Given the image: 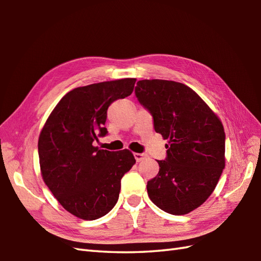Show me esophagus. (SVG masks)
Wrapping results in <instances>:
<instances>
[{"instance_id": "obj_1", "label": "esophagus", "mask_w": 261, "mask_h": 261, "mask_svg": "<svg viewBox=\"0 0 261 261\" xmlns=\"http://www.w3.org/2000/svg\"><path fill=\"white\" fill-rule=\"evenodd\" d=\"M135 158H136V160L138 163H140V162H142L143 159H146L147 158V154L146 153H135Z\"/></svg>"}]
</instances>
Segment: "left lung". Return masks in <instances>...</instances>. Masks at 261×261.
Instances as JSON below:
<instances>
[{"mask_svg":"<svg viewBox=\"0 0 261 261\" xmlns=\"http://www.w3.org/2000/svg\"><path fill=\"white\" fill-rule=\"evenodd\" d=\"M135 93L152 115L154 131L169 140L167 156L157 160L158 175L147 184L148 195L169 214L190 213L213 193L224 169L222 122L181 83L143 80Z\"/></svg>","mask_w":261,"mask_h":261,"instance_id":"left-lung-1","label":"left lung"}]
</instances>
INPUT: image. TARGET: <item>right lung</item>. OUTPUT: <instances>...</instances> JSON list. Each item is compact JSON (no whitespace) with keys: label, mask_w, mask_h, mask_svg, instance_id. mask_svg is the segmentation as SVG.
I'll list each match as a JSON object with an SVG mask.
<instances>
[{"label":"right lung","mask_w":261,"mask_h":261,"mask_svg":"<svg viewBox=\"0 0 261 261\" xmlns=\"http://www.w3.org/2000/svg\"><path fill=\"white\" fill-rule=\"evenodd\" d=\"M136 79L74 88L60 99L38 141L43 181L69 213L83 220L108 214L119 199L121 178L136 164L131 151H108L94 141L108 135V109L134 92Z\"/></svg>","instance_id":"1"}]
</instances>
